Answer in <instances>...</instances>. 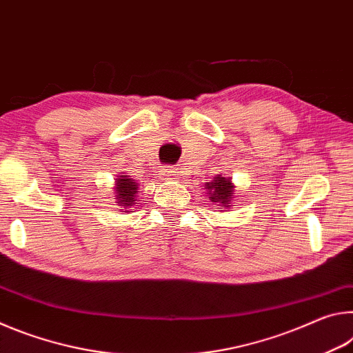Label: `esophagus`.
<instances>
[{"mask_svg": "<svg viewBox=\"0 0 353 353\" xmlns=\"http://www.w3.org/2000/svg\"><path fill=\"white\" fill-rule=\"evenodd\" d=\"M163 181H166V182H171V181H174V179L177 177L176 176V170H172L171 166H166V168H163Z\"/></svg>", "mask_w": 353, "mask_h": 353, "instance_id": "esophagus-1", "label": "esophagus"}]
</instances>
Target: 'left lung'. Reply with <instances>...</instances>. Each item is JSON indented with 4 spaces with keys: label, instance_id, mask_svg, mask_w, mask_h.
I'll return each mask as SVG.
<instances>
[{
    "label": "left lung",
    "instance_id": "left-lung-1",
    "mask_svg": "<svg viewBox=\"0 0 353 353\" xmlns=\"http://www.w3.org/2000/svg\"><path fill=\"white\" fill-rule=\"evenodd\" d=\"M207 196L210 199V204L219 205L221 208H229L232 198L235 194V185L232 183L230 177H224L218 174L213 177L212 182H205Z\"/></svg>",
    "mask_w": 353,
    "mask_h": 353
}]
</instances>
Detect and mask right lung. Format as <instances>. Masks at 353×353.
Returning <instances> with one entry per match:
<instances>
[{"mask_svg": "<svg viewBox=\"0 0 353 353\" xmlns=\"http://www.w3.org/2000/svg\"><path fill=\"white\" fill-rule=\"evenodd\" d=\"M139 183L134 182L130 176H118L115 179V199L117 210H128L132 208L139 201Z\"/></svg>", "mask_w": 353, "mask_h": 353, "instance_id": "right-lung-1", "label": "right lung"}]
</instances>
